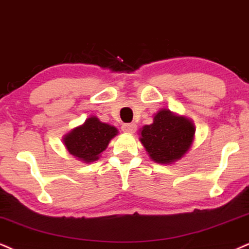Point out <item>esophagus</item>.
<instances>
[{
	"mask_svg": "<svg viewBox=\"0 0 249 249\" xmlns=\"http://www.w3.org/2000/svg\"><path fill=\"white\" fill-rule=\"evenodd\" d=\"M122 130L124 131V133H128V134H133L135 130H136V124H124L122 125Z\"/></svg>",
	"mask_w": 249,
	"mask_h": 249,
	"instance_id": "1",
	"label": "esophagus"
}]
</instances>
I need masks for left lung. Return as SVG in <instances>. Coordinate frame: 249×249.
<instances>
[{
    "mask_svg": "<svg viewBox=\"0 0 249 249\" xmlns=\"http://www.w3.org/2000/svg\"><path fill=\"white\" fill-rule=\"evenodd\" d=\"M195 127L185 116L160 109L151 124L141 130V142L152 160L171 164L179 160L188 151L194 140Z\"/></svg>",
    "mask_w": 249,
    "mask_h": 249,
    "instance_id": "obj_1",
    "label": "left lung"
}]
</instances>
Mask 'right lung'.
<instances>
[{
	"mask_svg": "<svg viewBox=\"0 0 249 249\" xmlns=\"http://www.w3.org/2000/svg\"><path fill=\"white\" fill-rule=\"evenodd\" d=\"M118 134V129L91 116L79 127H76L63 137V143L72 156L84 162L99 159V155Z\"/></svg>",
	"mask_w": 249,
	"mask_h": 249,
	"instance_id": "add662e5",
	"label": "right lung"
}]
</instances>
